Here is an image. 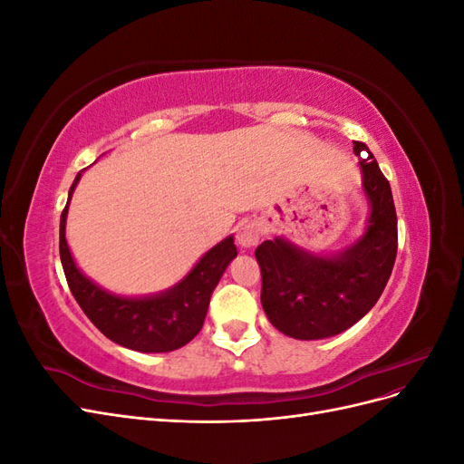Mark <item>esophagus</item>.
<instances>
[{
    "label": "esophagus",
    "instance_id": "obj_1",
    "mask_svg": "<svg viewBox=\"0 0 464 464\" xmlns=\"http://www.w3.org/2000/svg\"><path fill=\"white\" fill-rule=\"evenodd\" d=\"M236 240H237V246L244 247V249L256 247L257 242L261 240V228H259V224H256V222H246V224H242V227L237 228Z\"/></svg>",
    "mask_w": 464,
    "mask_h": 464
}]
</instances>
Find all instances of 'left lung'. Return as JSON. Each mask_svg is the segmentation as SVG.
<instances>
[{"mask_svg": "<svg viewBox=\"0 0 464 464\" xmlns=\"http://www.w3.org/2000/svg\"><path fill=\"white\" fill-rule=\"evenodd\" d=\"M362 191L370 215L354 244L336 254H314L286 237L265 240L256 257L261 266L263 310L280 333L319 341L353 327L385 290L397 257V213L389 181L373 154L354 141Z\"/></svg>", "mask_w": 464, "mask_h": 464, "instance_id": "8db88e82", "label": "left lung"}]
</instances>
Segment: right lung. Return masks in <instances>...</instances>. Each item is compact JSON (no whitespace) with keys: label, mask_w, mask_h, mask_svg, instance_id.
<instances>
[{"label":"right lung","mask_w":464,"mask_h":464,"mask_svg":"<svg viewBox=\"0 0 464 464\" xmlns=\"http://www.w3.org/2000/svg\"><path fill=\"white\" fill-rule=\"evenodd\" d=\"M82 170L69 189L60 220V257L69 290L81 310L111 343L135 353H172L188 344L203 327L210 294L230 261L237 256L234 237L227 236L195 263L178 285L149 296H120L82 275L65 240V220Z\"/></svg>","instance_id":"add662e5"}]
</instances>
